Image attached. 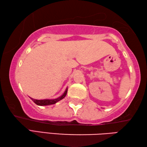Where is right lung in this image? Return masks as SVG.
Segmentation results:
<instances>
[{
    "label": "right lung",
    "mask_w": 147,
    "mask_h": 147,
    "mask_svg": "<svg viewBox=\"0 0 147 147\" xmlns=\"http://www.w3.org/2000/svg\"><path fill=\"white\" fill-rule=\"evenodd\" d=\"M67 91H68V88L66 89L65 92H64V94L62 95L61 97H58L57 99H41V100H38V99H33L32 97H30V99L32 100V101L35 102L36 105H38V106H46V105H53L56 103L57 102L61 101V99L64 98V97L66 96Z\"/></svg>",
    "instance_id": "obj_1"
}]
</instances>
